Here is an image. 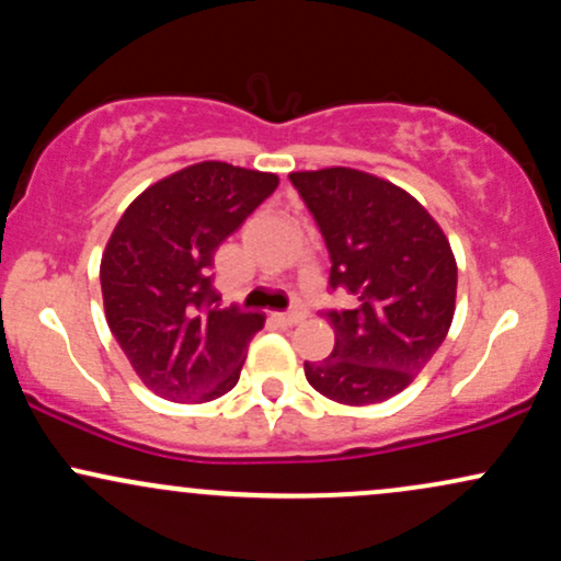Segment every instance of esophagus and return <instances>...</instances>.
<instances>
[{
    "label": "esophagus",
    "instance_id": "esophagus-1",
    "mask_svg": "<svg viewBox=\"0 0 561 561\" xmlns=\"http://www.w3.org/2000/svg\"><path fill=\"white\" fill-rule=\"evenodd\" d=\"M272 319L276 321V324H282V327H295V324H300L302 321V317L298 311H287V313H272Z\"/></svg>",
    "mask_w": 561,
    "mask_h": 561
}]
</instances>
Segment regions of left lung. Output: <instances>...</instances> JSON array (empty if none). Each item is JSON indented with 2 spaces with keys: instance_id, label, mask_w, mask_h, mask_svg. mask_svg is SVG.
<instances>
[{
  "instance_id": "8db88e82",
  "label": "left lung",
  "mask_w": 561,
  "mask_h": 561,
  "mask_svg": "<svg viewBox=\"0 0 561 561\" xmlns=\"http://www.w3.org/2000/svg\"><path fill=\"white\" fill-rule=\"evenodd\" d=\"M289 182L330 250V285L356 295L327 311L332 356L306 362V379L330 401L382 403L409 388L450 330L456 259L440 224L409 192L375 173L293 171Z\"/></svg>"
}]
</instances>
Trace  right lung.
<instances>
[{
	"instance_id": "add662e5",
	"label": "right lung",
	"mask_w": 561,
	"mask_h": 561,
	"mask_svg": "<svg viewBox=\"0 0 561 561\" xmlns=\"http://www.w3.org/2000/svg\"><path fill=\"white\" fill-rule=\"evenodd\" d=\"M279 184L276 173L205 160L147 186L100 263L105 319L137 377L173 403L221 398L240 379L263 313L224 308L214 255Z\"/></svg>"
}]
</instances>
